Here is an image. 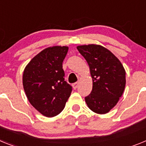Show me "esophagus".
Instances as JSON below:
<instances>
[{
	"label": "esophagus",
	"mask_w": 146,
	"mask_h": 146,
	"mask_svg": "<svg viewBox=\"0 0 146 146\" xmlns=\"http://www.w3.org/2000/svg\"><path fill=\"white\" fill-rule=\"evenodd\" d=\"M78 85H79V83H78V82H74V84L72 85V87H73V88H74V90H76V89H77V88L78 87Z\"/></svg>",
	"instance_id": "obj_1"
}]
</instances>
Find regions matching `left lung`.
<instances>
[{"label": "left lung", "instance_id": "1", "mask_svg": "<svg viewBox=\"0 0 146 146\" xmlns=\"http://www.w3.org/2000/svg\"><path fill=\"white\" fill-rule=\"evenodd\" d=\"M77 49L87 61L93 80L92 91L85 97L86 104L94 113L105 114L116 105L124 91V68L109 50L101 45H80Z\"/></svg>", "mask_w": 146, "mask_h": 146}]
</instances>
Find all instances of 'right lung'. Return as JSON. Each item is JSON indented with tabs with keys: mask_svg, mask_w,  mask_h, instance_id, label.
Wrapping results in <instances>:
<instances>
[{
	"mask_svg": "<svg viewBox=\"0 0 146 146\" xmlns=\"http://www.w3.org/2000/svg\"><path fill=\"white\" fill-rule=\"evenodd\" d=\"M69 47L54 46L44 49L31 59L23 76L28 101L41 114L54 117L64 109L72 87L64 80L63 61Z\"/></svg>",
	"mask_w": 146,
	"mask_h": 146,
	"instance_id": "obj_1",
	"label": "right lung"
}]
</instances>
